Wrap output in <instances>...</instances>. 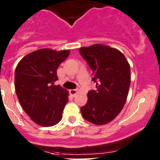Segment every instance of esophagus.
Returning a JSON list of instances; mask_svg holds the SVG:
<instances>
[{"label": "esophagus", "instance_id": "obj_1", "mask_svg": "<svg viewBox=\"0 0 160 160\" xmlns=\"http://www.w3.org/2000/svg\"><path fill=\"white\" fill-rule=\"evenodd\" d=\"M77 90H76V89H72V90H70V94L72 95V96H74V95H75L76 93H77Z\"/></svg>", "mask_w": 160, "mask_h": 160}]
</instances>
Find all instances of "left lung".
Returning <instances> with one entry per match:
<instances>
[{"label":"left lung","mask_w":160,"mask_h":160,"mask_svg":"<svg viewBox=\"0 0 160 160\" xmlns=\"http://www.w3.org/2000/svg\"><path fill=\"white\" fill-rule=\"evenodd\" d=\"M79 52L93 70L97 90L88 93V102L80 108L84 119L104 125L117 117L123 108L131 83L130 66L119 50L95 44L82 47Z\"/></svg>","instance_id":"8db88e82"}]
</instances>
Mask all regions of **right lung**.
I'll list each match as a JSON object with an SVG mask.
<instances>
[{
  "label": "right lung",
  "mask_w": 160,
  "mask_h": 160,
  "mask_svg": "<svg viewBox=\"0 0 160 160\" xmlns=\"http://www.w3.org/2000/svg\"><path fill=\"white\" fill-rule=\"evenodd\" d=\"M69 54L70 50L38 49L26 55L16 67L14 87L19 102L41 126H52L62 119L68 91L54 83L58 67Z\"/></svg>",
  "instance_id": "obj_1"
}]
</instances>
